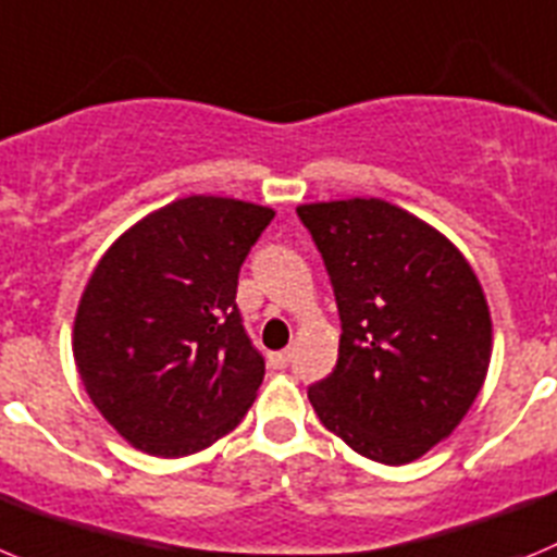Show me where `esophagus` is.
Segmentation results:
<instances>
[{"mask_svg":"<svg viewBox=\"0 0 557 557\" xmlns=\"http://www.w3.org/2000/svg\"><path fill=\"white\" fill-rule=\"evenodd\" d=\"M290 363V352L288 349H280V352H272L269 355V366L272 369H285V366Z\"/></svg>","mask_w":557,"mask_h":557,"instance_id":"obj_1","label":"esophagus"}]
</instances>
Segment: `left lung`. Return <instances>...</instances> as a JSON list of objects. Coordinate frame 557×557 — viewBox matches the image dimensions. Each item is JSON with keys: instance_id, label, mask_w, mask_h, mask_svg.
I'll use <instances>...</instances> for the list:
<instances>
[{"instance_id": "1", "label": "left lung", "mask_w": 557, "mask_h": 557, "mask_svg": "<svg viewBox=\"0 0 557 557\" xmlns=\"http://www.w3.org/2000/svg\"><path fill=\"white\" fill-rule=\"evenodd\" d=\"M341 315L338 363L308 388L319 422L358 455L399 466L447 438L480 394L491 315L453 244L383 199L297 208Z\"/></svg>"}]
</instances>
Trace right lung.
<instances>
[{
	"mask_svg": "<svg viewBox=\"0 0 557 557\" xmlns=\"http://www.w3.org/2000/svg\"><path fill=\"white\" fill-rule=\"evenodd\" d=\"M272 208L185 197L104 252L79 299L74 360L91 403L133 447L180 458L238 428L267 360L235 305Z\"/></svg>",
	"mask_w": 557,
	"mask_h": 557,
	"instance_id": "add662e5",
	"label": "right lung"
}]
</instances>
